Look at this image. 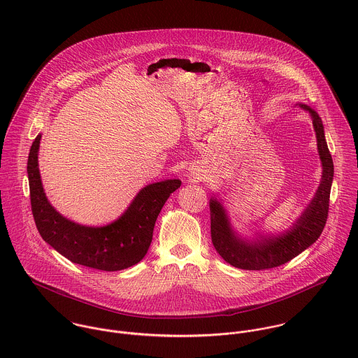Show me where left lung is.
I'll list each match as a JSON object with an SVG mask.
<instances>
[{
	"mask_svg": "<svg viewBox=\"0 0 358 358\" xmlns=\"http://www.w3.org/2000/svg\"><path fill=\"white\" fill-rule=\"evenodd\" d=\"M299 106L307 110L313 118L317 148L322 162V178L320 187L306 210L291 230L280 236H260L256 238V241L240 238L233 231L224 208L216 199H212L209 203L212 244L216 252L234 267L244 270H264L281 266L314 244L324 230L329 209L334 162L328 150L321 118L306 104Z\"/></svg>",
	"mask_w": 358,
	"mask_h": 358,
	"instance_id": "8db88e82",
	"label": "left lung"
}]
</instances>
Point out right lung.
<instances>
[{
  "instance_id": "1",
  "label": "right lung",
  "mask_w": 358,
  "mask_h": 358,
  "mask_svg": "<svg viewBox=\"0 0 358 358\" xmlns=\"http://www.w3.org/2000/svg\"><path fill=\"white\" fill-rule=\"evenodd\" d=\"M38 135L27 161L31 212L45 243L73 263L117 271L139 263L153 240L157 216L168 197L180 187L179 179L162 180L143 187L132 204L115 222L103 227H88L63 217L50 204L38 171Z\"/></svg>"
}]
</instances>
